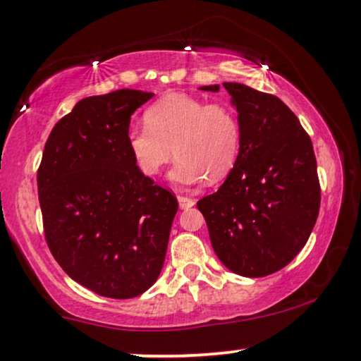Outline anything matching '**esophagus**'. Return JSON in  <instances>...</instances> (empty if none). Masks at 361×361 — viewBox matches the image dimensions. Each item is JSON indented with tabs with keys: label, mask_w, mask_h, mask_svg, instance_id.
<instances>
[{
	"label": "esophagus",
	"mask_w": 361,
	"mask_h": 361,
	"mask_svg": "<svg viewBox=\"0 0 361 361\" xmlns=\"http://www.w3.org/2000/svg\"><path fill=\"white\" fill-rule=\"evenodd\" d=\"M178 204L181 209H190L195 206V199H191L188 196H178Z\"/></svg>",
	"instance_id": "1"
}]
</instances>
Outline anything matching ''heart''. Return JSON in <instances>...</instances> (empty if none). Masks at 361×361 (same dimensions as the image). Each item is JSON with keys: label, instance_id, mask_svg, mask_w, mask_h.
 I'll list each match as a JSON object with an SVG mask.
<instances>
[{"label": "heart", "instance_id": "b5f03b06", "mask_svg": "<svg viewBox=\"0 0 361 361\" xmlns=\"http://www.w3.org/2000/svg\"><path fill=\"white\" fill-rule=\"evenodd\" d=\"M146 126L131 128L126 141L134 165L157 176L171 162L170 180L178 186L222 181L238 160L241 128L225 104H206L185 94H170L144 113Z\"/></svg>", "mask_w": 361, "mask_h": 361}]
</instances>
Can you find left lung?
<instances>
[{
    "label": "left lung",
    "instance_id": "obj_1",
    "mask_svg": "<svg viewBox=\"0 0 361 361\" xmlns=\"http://www.w3.org/2000/svg\"><path fill=\"white\" fill-rule=\"evenodd\" d=\"M238 111L241 147L227 180L201 201L212 248L243 277H264L288 264L308 241L321 188L313 144L276 95L224 82ZM219 92V85L199 87Z\"/></svg>",
    "mask_w": 361,
    "mask_h": 361
}]
</instances>
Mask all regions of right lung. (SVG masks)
<instances>
[{"label":"right lung","instance_id":"add662e5","mask_svg":"<svg viewBox=\"0 0 361 361\" xmlns=\"http://www.w3.org/2000/svg\"><path fill=\"white\" fill-rule=\"evenodd\" d=\"M152 92L87 97L51 129L37 173L45 240L73 281L106 298H134L162 271L178 201L128 149L131 115Z\"/></svg>","mask_w":361,"mask_h":361}]
</instances>
